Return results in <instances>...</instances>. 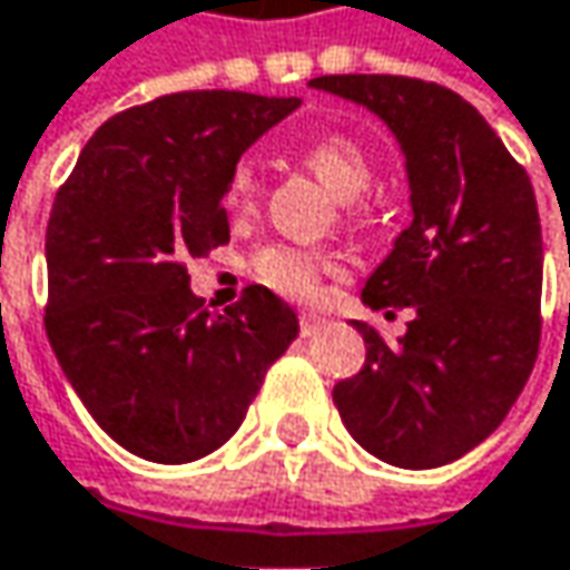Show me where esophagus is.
Returning <instances> with one entry per match:
<instances>
[{
    "instance_id": "1",
    "label": "esophagus",
    "mask_w": 570,
    "mask_h": 570,
    "mask_svg": "<svg viewBox=\"0 0 570 570\" xmlns=\"http://www.w3.org/2000/svg\"><path fill=\"white\" fill-rule=\"evenodd\" d=\"M326 323V316L323 313H299V333L303 336H313V333H320V326Z\"/></svg>"
}]
</instances>
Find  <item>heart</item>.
<instances>
[{"label":"heart","mask_w":570,"mask_h":570,"mask_svg":"<svg viewBox=\"0 0 570 570\" xmlns=\"http://www.w3.org/2000/svg\"><path fill=\"white\" fill-rule=\"evenodd\" d=\"M303 163L316 173L338 202H355L372 185V159L368 153L348 136H320L303 146ZM257 195V173L250 163H240L232 173L225 205L232 212H247ZM254 277L267 289L286 299H313L323 286V277L333 274V261L326 254L293 247V244H271L254 254L250 264Z\"/></svg>","instance_id":"b5f03b06"}]
</instances>
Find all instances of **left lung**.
<instances>
[{"instance_id":"obj_1","label":"left lung","mask_w":570,"mask_h":570,"mask_svg":"<svg viewBox=\"0 0 570 570\" xmlns=\"http://www.w3.org/2000/svg\"><path fill=\"white\" fill-rule=\"evenodd\" d=\"M309 87L375 114L404 156L411 225L372 271L362 303L411 306L389 345L372 326L365 365L333 389L342 424L404 470L460 460L490 438L539 355L542 225L532 181L460 94L394 75H330Z\"/></svg>"}]
</instances>
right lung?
Listing matches in <instances>:
<instances>
[{
	"label": "right lung",
	"instance_id": "right-lung-1",
	"mask_svg": "<svg viewBox=\"0 0 570 570\" xmlns=\"http://www.w3.org/2000/svg\"><path fill=\"white\" fill-rule=\"evenodd\" d=\"M299 97L185 90L110 117L80 149L45 234L48 342L90 417L153 463H191L240 428L299 333L267 286L212 313L181 261L232 237L237 159Z\"/></svg>",
	"mask_w": 570,
	"mask_h": 570
}]
</instances>
